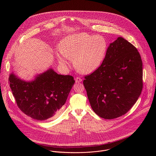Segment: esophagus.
Returning a JSON list of instances; mask_svg holds the SVG:
<instances>
[{
    "label": "esophagus",
    "mask_w": 156,
    "mask_h": 156,
    "mask_svg": "<svg viewBox=\"0 0 156 156\" xmlns=\"http://www.w3.org/2000/svg\"><path fill=\"white\" fill-rule=\"evenodd\" d=\"M75 81H76V83H80V82H81L82 81V79H80V77H76V79H75Z\"/></svg>",
    "instance_id": "obj_1"
}]
</instances>
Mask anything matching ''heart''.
<instances>
[{"label": "heart", "mask_w": 156, "mask_h": 156, "mask_svg": "<svg viewBox=\"0 0 156 156\" xmlns=\"http://www.w3.org/2000/svg\"><path fill=\"white\" fill-rule=\"evenodd\" d=\"M108 48L106 40L100 35L82 32L68 35L58 46L56 57L59 64L67 67V59H73L76 69L83 74H90L100 67Z\"/></svg>", "instance_id": "heart-1"}]
</instances>
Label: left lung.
Listing matches in <instances>:
<instances>
[{
	"instance_id": "8db88e82",
	"label": "left lung",
	"mask_w": 156,
	"mask_h": 156,
	"mask_svg": "<svg viewBox=\"0 0 156 156\" xmlns=\"http://www.w3.org/2000/svg\"><path fill=\"white\" fill-rule=\"evenodd\" d=\"M142 76V62L137 50L118 37L109 44L100 67L83 80L94 112L106 119L126 114L141 94Z\"/></svg>"
}]
</instances>
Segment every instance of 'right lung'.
I'll return each mask as SVG.
<instances>
[{
  "label": "right lung",
  "instance_id": "obj_1",
  "mask_svg": "<svg viewBox=\"0 0 156 156\" xmlns=\"http://www.w3.org/2000/svg\"><path fill=\"white\" fill-rule=\"evenodd\" d=\"M9 81L19 108L39 121L52 119L59 113L75 82L73 76L58 74L51 68L30 81L12 72Z\"/></svg>",
  "mask_w": 156,
  "mask_h": 156
}]
</instances>
